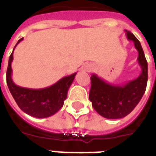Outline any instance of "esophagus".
Returning a JSON list of instances; mask_svg holds the SVG:
<instances>
[{
  "mask_svg": "<svg viewBox=\"0 0 156 156\" xmlns=\"http://www.w3.org/2000/svg\"><path fill=\"white\" fill-rule=\"evenodd\" d=\"M92 67H91V66H89V67H87V71H90V70H92Z\"/></svg>",
  "mask_w": 156,
  "mask_h": 156,
  "instance_id": "obj_1",
  "label": "esophagus"
}]
</instances>
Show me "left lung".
I'll list each match as a JSON object with an SVG mask.
<instances>
[{
	"label": "left lung",
	"mask_w": 156,
	"mask_h": 156,
	"mask_svg": "<svg viewBox=\"0 0 156 156\" xmlns=\"http://www.w3.org/2000/svg\"><path fill=\"white\" fill-rule=\"evenodd\" d=\"M126 37L133 41L138 52V65L142 69L138 78L124 85H113L99 78L96 74L90 77L89 100L95 111L107 119L123 118L133 111L145 93L147 84V61L139 40L128 30Z\"/></svg>",
	"instance_id": "1"
}]
</instances>
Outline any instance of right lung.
I'll use <instances>...</instances> for the list:
<instances>
[{
	"instance_id": "1",
	"label": "right lung",
	"mask_w": 156,
	"mask_h": 156,
	"mask_svg": "<svg viewBox=\"0 0 156 156\" xmlns=\"http://www.w3.org/2000/svg\"><path fill=\"white\" fill-rule=\"evenodd\" d=\"M23 40V38H22L18 40L14 48ZM13 50L9 59L6 82L9 90L17 104L25 113L33 117L46 118L54 115L63 107L64 101L67 98L69 88L74 80L77 73L64 77L53 85L42 89L22 87L16 85L12 79L11 63L13 60Z\"/></svg>"
}]
</instances>
